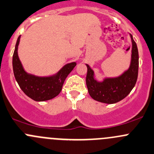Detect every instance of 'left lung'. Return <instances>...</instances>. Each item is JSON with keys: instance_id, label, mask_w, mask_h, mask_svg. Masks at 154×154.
Masks as SVG:
<instances>
[{"instance_id": "obj_1", "label": "left lung", "mask_w": 154, "mask_h": 154, "mask_svg": "<svg viewBox=\"0 0 154 154\" xmlns=\"http://www.w3.org/2000/svg\"><path fill=\"white\" fill-rule=\"evenodd\" d=\"M132 43V61L128 71L116 78H107L103 82L94 79V72L88 65L86 83L88 92L93 99L107 104H114L127 96L136 83L138 74V51L136 43Z\"/></svg>"}]
</instances>
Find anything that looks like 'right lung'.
Here are the masks:
<instances>
[{
    "label": "right lung",
    "instance_id": "obj_1",
    "mask_svg": "<svg viewBox=\"0 0 154 154\" xmlns=\"http://www.w3.org/2000/svg\"><path fill=\"white\" fill-rule=\"evenodd\" d=\"M20 36L18 37L13 56V68L15 78L19 87L31 99L44 101L57 96L62 91L65 79L76 66V62L67 64L57 74L52 77H41L28 74L22 68L18 56V46Z\"/></svg>",
    "mask_w": 154,
    "mask_h": 154
}]
</instances>
